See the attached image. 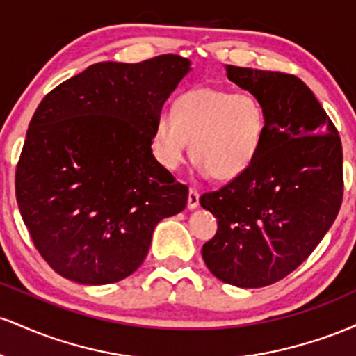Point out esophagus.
<instances>
[{"instance_id":"esophagus-1","label":"esophagus","mask_w":356,"mask_h":356,"mask_svg":"<svg viewBox=\"0 0 356 356\" xmlns=\"http://www.w3.org/2000/svg\"><path fill=\"white\" fill-rule=\"evenodd\" d=\"M187 207L189 209H197L199 207V192L195 189H189V195H187Z\"/></svg>"}]
</instances>
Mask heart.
<instances>
[{"instance_id":"b5f03b06","label":"heart","mask_w":356,"mask_h":356,"mask_svg":"<svg viewBox=\"0 0 356 356\" xmlns=\"http://www.w3.org/2000/svg\"><path fill=\"white\" fill-rule=\"evenodd\" d=\"M266 122V108L254 93L204 85L182 93L174 112L159 113L152 150L159 164L174 172L186 161L191 142L199 174L231 181L254 162Z\"/></svg>"}]
</instances>
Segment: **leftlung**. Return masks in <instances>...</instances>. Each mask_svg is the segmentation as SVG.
Instances as JSON below:
<instances>
[{"mask_svg":"<svg viewBox=\"0 0 356 356\" xmlns=\"http://www.w3.org/2000/svg\"><path fill=\"white\" fill-rule=\"evenodd\" d=\"M227 79L263 102L266 134L251 167L199 202L218 219L202 259L224 283L263 288L295 271L337 219L341 140L295 75L227 65Z\"/></svg>","mask_w":356,"mask_h":356,"instance_id":"obj_1","label":"left lung"}]
</instances>
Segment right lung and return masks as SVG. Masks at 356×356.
<instances>
[{
    "instance_id": "1",
    "label": "right lung",
    "mask_w": 356,
    "mask_h": 356,
    "mask_svg": "<svg viewBox=\"0 0 356 356\" xmlns=\"http://www.w3.org/2000/svg\"><path fill=\"white\" fill-rule=\"evenodd\" d=\"M191 61H102L53 88L30 122L16 201L36 249L80 284L117 283L144 263L155 226L187 204L152 154L155 120Z\"/></svg>"
}]
</instances>
